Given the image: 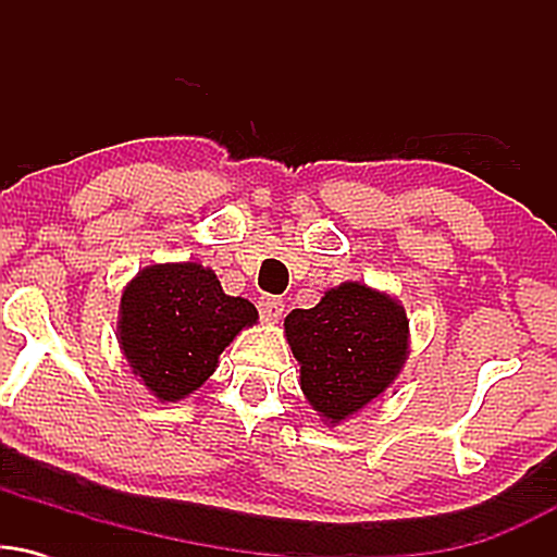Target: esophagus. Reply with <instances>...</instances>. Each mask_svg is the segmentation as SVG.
<instances>
[{"label":"esophagus","mask_w":557,"mask_h":557,"mask_svg":"<svg viewBox=\"0 0 557 557\" xmlns=\"http://www.w3.org/2000/svg\"><path fill=\"white\" fill-rule=\"evenodd\" d=\"M259 311H261V319H267V322H277V319L283 317L285 304L280 298H274V296H261L259 298Z\"/></svg>","instance_id":"esophagus-1"}]
</instances>
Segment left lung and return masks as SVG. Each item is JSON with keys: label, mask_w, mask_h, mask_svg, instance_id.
<instances>
[{"label": "left lung", "mask_w": 557, "mask_h": 557, "mask_svg": "<svg viewBox=\"0 0 557 557\" xmlns=\"http://www.w3.org/2000/svg\"><path fill=\"white\" fill-rule=\"evenodd\" d=\"M300 389L324 424L337 426L387 393L411 348L403 304L363 283L330 287L314 309L285 317Z\"/></svg>", "instance_id": "obj_1"}]
</instances>
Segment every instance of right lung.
Listing matches in <instances>:
<instances>
[{"instance_id": "right-lung-1", "label": "right lung", "mask_w": 557, "mask_h": 557, "mask_svg": "<svg viewBox=\"0 0 557 557\" xmlns=\"http://www.w3.org/2000/svg\"><path fill=\"white\" fill-rule=\"evenodd\" d=\"M259 322L248 298L227 296L198 261L144 267L120 298L117 343L138 382L162 403L188 398L214 374L220 354Z\"/></svg>"}]
</instances>
